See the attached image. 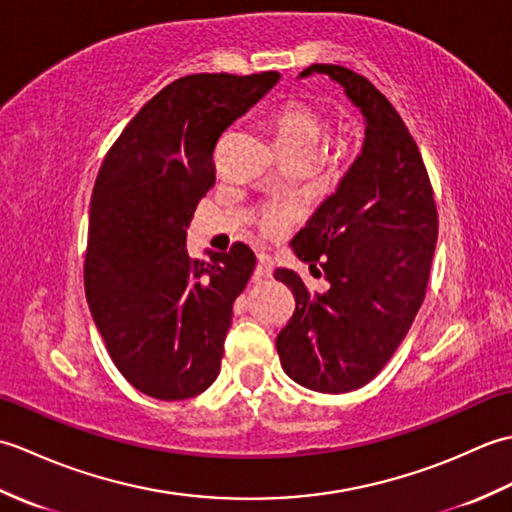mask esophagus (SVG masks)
<instances>
[{
  "mask_svg": "<svg viewBox=\"0 0 512 512\" xmlns=\"http://www.w3.org/2000/svg\"><path fill=\"white\" fill-rule=\"evenodd\" d=\"M273 273V264H270V257L268 255H257V268H255V281L268 277Z\"/></svg>",
  "mask_w": 512,
  "mask_h": 512,
  "instance_id": "34e87169",
  "label": "esophagus"
}]
</instances>
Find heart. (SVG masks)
<instances>
[{
  "mask_svg": "<svg viewBox=\"0 0 512 512\" xmlns=\"http://www.w3.org/2000/svg\"><path fill=\"white\" fill-rule=\"evenodd\" d=\"M270 127H273L277 147L288 158H310L325 132H328V123H325L323 114L306 101H288L286 105H281L270 118ZM347 156H350V143H347V138L339 136L325 149L323 158L330 167H341ZM295 215L297 209L288 202L268 204L259 215V226L266 235H277L295 220Z\"/></svg>",
  "mask_w": 512,
  "mask_h": 512,
  "instance_id": "heart-1",
  "label": "heart"
}]
</instances>
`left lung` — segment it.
I'll use <instances>...</instances> for the list:
<instances>
[{
  "label": "left lung",
  "instance_id": "obj_1",
  "mask_svg": "<svg viewBox=\"0 0 512 512\" xmlns=\"http://www.w3.org/2000/svg\"><path fill=\"white\" fill-rule=\"evenodd\" d=\"M328 74L365 118V140L339 187L292 237L301 262L317 264L328 290L310 292L288 268L275 279L295 295L277 336L295 383L345 394L367 385L405 339L422 306L438 211L416 140L383 94L343 65L312 63L299 76Z\"/></svg>",
  "mask_w": 512,
  "mask_h": 512
}]
</instances>
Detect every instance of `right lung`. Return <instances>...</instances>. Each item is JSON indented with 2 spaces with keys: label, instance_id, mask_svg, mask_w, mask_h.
<instances>
[{
  "label": "right lung",
  "instance_id": "right-lung-1",
  "mask_svg": "<svg viewBox=\"0 0 512 512\" xmlns=\"http://www.w3.org/2000/svg\"><path fill=\"white\" fill-rule=\"evenodd\" d=\"M277 81L279 72L182 76L140 107L96 176L85 297L118 372L151 398H193L220 374L255 253L237 242L198 262L187 228L215 182L217 140Z\"/></svg>",
  "mask_w": 512,
  "mask_h": 512
}]
</instances>
